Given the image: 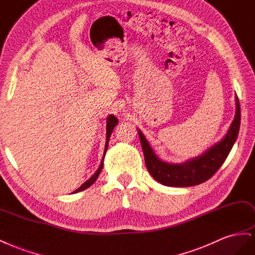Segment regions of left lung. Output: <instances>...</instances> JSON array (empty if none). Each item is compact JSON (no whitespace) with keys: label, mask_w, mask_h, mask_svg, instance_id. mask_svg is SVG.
<instances>
[{"label":"left lung","mask_w":255,"mask_h":255,"mask_svg":"<svg viewBox=\"0 0 255 255\" xmlns=\"http://www.w3.org/2000/svg\"><path fill=\"white\" fill-rule=\"evenodd\" d=\"M235 106L234 120L223 139L198 157L182 163H169L161 160L153 151L144 133L137 128L146 167L153 179L163 185L174 187L194 186L209 180L223 165L237 138L241 126V107L237 96H235Z\"/></svg>","instance_id":"1"}]
</instances>
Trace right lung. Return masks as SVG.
Listing matches in <instances>:
<instances>
[{"label":"right lung","mask_w":255,"mask_h":255,"mask_svg":"<svg viewBox=\"0 0 255 255\" xmlns=\"http://www.w3.org/2000/svg\"><path fill=\"white\" fill-rule=\"evenodd\" d=\"M118 123H119L118 119H117L116 117H114V116H112V114H110V116H108V118H107L106 144H105V150H104V155H103V160H102V162H101V165H100V167L97 168V170L94 172L93 176H92L91 178H90V179H88L87 181H86L83 185H81L80 187H78L75 192H73V194H74V193H78V192H81V191H85V190H87L88 187L91 186V185L96 181L97 177L100 176L101 171H102V169H103V166H104V158H105V155H106L107 150H108V144H109V139H110L111 133H112V131H113L114 127H116V126L118 125Z\"/></svg>","instance_id":"1"}]
</instances>
